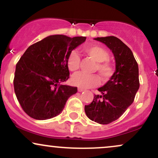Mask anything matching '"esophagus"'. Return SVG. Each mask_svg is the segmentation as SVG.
Masks as SVG:
<instances>
[{
	"label": "esophagus",
	"instance_id": "esophagus-1",
	"mask_svg": "<svg viewBox=\"0 0 158 158\" xmlns=\"http://www.w3.org/2000/svg\"><path fill=\"white\" fill-rule=\"evenodd\" d=\"M78 91L82 92V91H84V89H82V88H78Z\"/></svg>",
	"mask_w": 158,
	"mask_h": 158
}]
</instances>
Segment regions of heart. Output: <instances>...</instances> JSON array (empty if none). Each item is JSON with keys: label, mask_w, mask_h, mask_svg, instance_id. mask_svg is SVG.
<instances>
[{"label": "heart", "mask_w": 158, "mask_h": 158, "mask_svg": "<svg viewBox=\"0 0 158 158\" xmlns=\"http://www.w3.org/2000/svg\"><path fill=\"white\" fill-rule=\"evenodd\" d=\"M84 53L90 59L95 61V71H97L103 79H108L113 76L114 68L108 60L109 59V52L102 47L97 44L85 45L82 48ZM81 59L79 54L75 50L70 52L67 57V66L70 71L74 72L79 70ZM73 85L81 88H90L100 84V79L97 75H88L84 73H77L72 77Z\"/></svg>", "instance_id": "1"}]
</instances>
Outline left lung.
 Instances as JSON below:
<instances>
[{"instance_id":"left-lung-1","label":"left lung","mask_w":158,"mask_h":158,"mask_svg":"<svg viewBox=\"0 0 158 158\" xmlns=\"http://www.w3.org/2000/svg\"><path fill=\"white\" fill-rule=\"evenodd\" d=\"M114 53L116 70L104 86L98 88L102 95H94L90 104L85 106L86 115L99 124L117 120L132 102L139 87V69L131 50L114 36L96 38Z\"/></svg>"}]
</instances>
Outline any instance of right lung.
<instances>
[{
  "label": "right lung",
  "instance_id": "right-lung-1",
  "mask_svg": "<svg viewBox=\"0 0 158 158\" xmlns=\"http://www.w3.org/2000/svg\"><path fill=\"white\" fill-rule=\"evenodd\" d=\"M86 37L50 35L27 49L16 64L13 84L23 111L32 118H52L64 109L77 87L60 85L69 79L67 57Z\"/></svg>",
  "mask_w": 158,
  "mask_h": 158
}]
</instances>
